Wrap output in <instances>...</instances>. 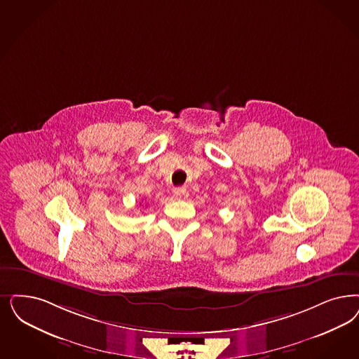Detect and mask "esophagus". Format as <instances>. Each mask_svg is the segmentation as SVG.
Here are the masks:
<instances>
[{
	"instance_id": "esophagus-1",
	"label": "esophagus",
	"mask_w": 359,
	"mask_h": 359,
	"mask_svg": "<svg viewBox=\"0 0 359 359\" xmlns=\"http://www.w3.org/2000/svg\"><path fill=\"white\" fill-rule=\"evenodd\" d=\"M173 194H175L176 198H186L188 196V192H187V189H184V188H176L173 191Z\"/></svg>"
}]
</instances>
